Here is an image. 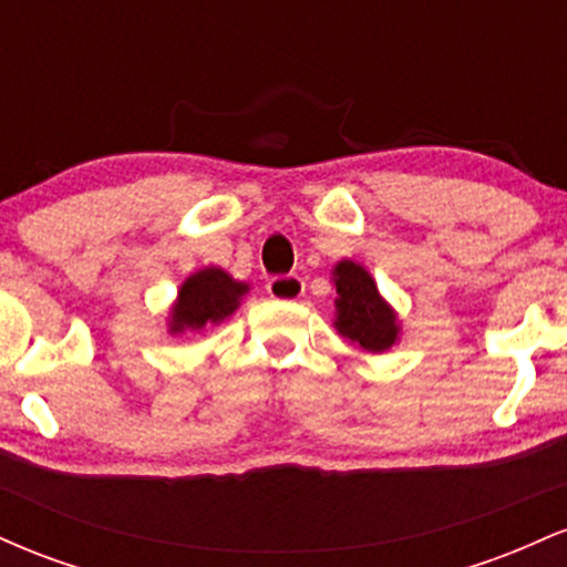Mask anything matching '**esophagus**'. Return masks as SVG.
<instances>
[{"instance_id": "esophagus-1", "label": "esophagus", "mask_w": 567, "mask_h": 567, "mask_svg": "<svg viewBox=\"0 0 567 567\" xmlns=\"http://www.w3.org/2000/svg\"><path fill=\"white\" fill-rule=\"evenodd\" d=\"M266 290H269V296L277 298V301H298V298L303 296V279L296 275L271 277Z\"/></svg>"}]
</instances>
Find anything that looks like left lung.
<instances>
[{
  "label": "left lung",
  "instance_id": "8db88e82",
  "mask_svg": "<svg viewBox=\"0 0 567 567\" xmlns=\"http://www.w3.org/2000/svg\"><path fill=\"white\" fill-rule=\"evenodd\" d=\"M338 292V333L365 351H383L396 341V317L383 303L373 277L354 261H341L333 271Z\"/></svg>",
  "mask_w": 567,
  "mask_h": 567
}]
</instances>
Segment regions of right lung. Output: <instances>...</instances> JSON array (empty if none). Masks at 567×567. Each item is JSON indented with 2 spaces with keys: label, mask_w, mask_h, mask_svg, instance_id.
<instances>
[{
  "label": "right lung",
  "mask_w": 567,
  "mask_h": 567,
  "mask_svg": "<svg viewBox=\"0 0 567 567\" xmlns=\"http://www.w3.org/2000/svg\"><path fill=\"white\" fill-rule=\"evenodd\" d=\"M247 292V285L234 279L220 269H202L184 282L178 292V303L173 309V333L199 330L207 322H220L237 309L239 298Z\"/></svg>",
  "instance_id": "1"
}]
</instances>
